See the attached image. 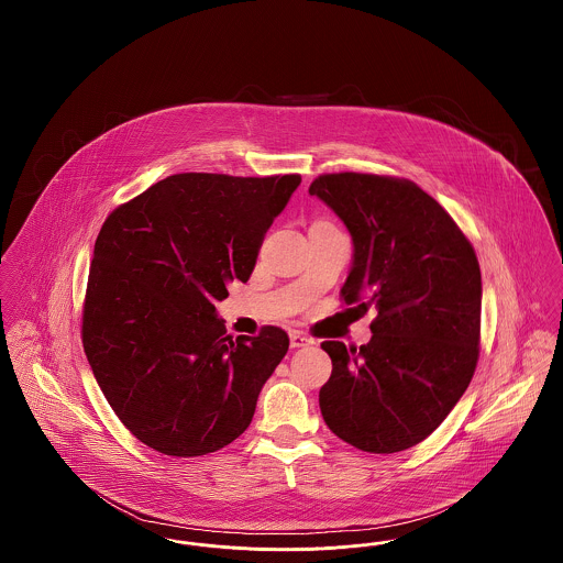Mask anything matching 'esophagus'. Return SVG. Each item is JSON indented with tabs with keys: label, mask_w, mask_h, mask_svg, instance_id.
Segmentation results:
<instances>
[{
	"label": "esophagus",
	"mask_w": 563,
	"mask_h": 563,
	"mask_svg": "<svg viewBox=\"0 0 563 563\" xmlns=\"http://www.w3.org/2000/svg\"><path fill=\"white\" fill-rule=\"evenodd\" d=\"M289 340H291V349H301V346H310L312 344V338L303 335L301 331H291Z\"/></svg>",
	"instance_id": "esophagus-1"
}]
</instances>
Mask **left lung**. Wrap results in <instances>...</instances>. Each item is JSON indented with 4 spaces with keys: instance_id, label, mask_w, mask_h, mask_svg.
I'll use <instances>...</instances> for the list:
<instances>
[{
    "instance_id": "1",
    "label": "left lung",
    "mask_w": 563,
    "mask_h": 563,
    "mask_svg": "<svg viewBox=\"0 0 563 563\" xmlns=\"http://www.w3.org/2000/svg\"><path fill=\"white\" fill-rule=\"evenodd\" d=\"M308 191L352 236L344 301L377 312L369 344L322 342L333 363L319 393L322 418L356 450L402 452L448 418L475 374V249L448 211L407 179L335 173L317 177Z\"/></svg>"
}]
</instances>
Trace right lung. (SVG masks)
<instances>
[{"mask_svg": "<svg viewBox=\"0 0 563 563\" xmlns=\"http://www.w3.org/2000/svg\"><path fill=\"white\" fill-rule=\"evenodd\" d=\"M299 184V175L181 173L106 219L81 344L111 409L147 448L196 457L249 429L289 338L278 327L232 338L214 301L249 280Z\"/></svg>", "mask_w": 563, "mask_h": 563, "instance_id": "add662e5", "label": "right lung"}]
</instances>
